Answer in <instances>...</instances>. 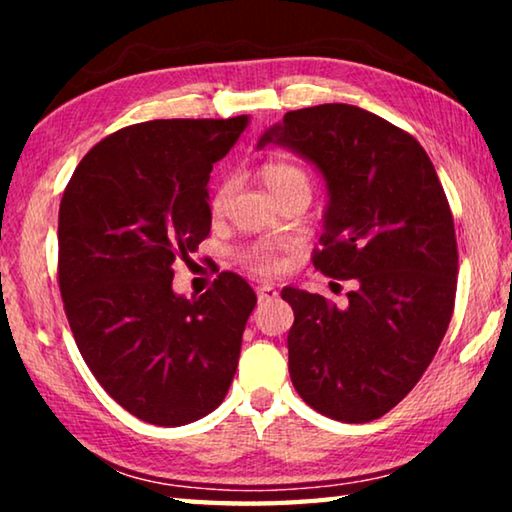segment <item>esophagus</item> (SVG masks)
<instances>
[{"mask_svg":"<svg viewBox=\"0 0 512 512\" xmlns=\"http://www.w3.org/2000/svg\"><path fill=\"white\" fill-rule=\"evenodd\" d=\"M275 298H277V289L273 287V284H259V287H257L259 305H264V302H271Z\"/></svg>","mask_w":512,"mask_h":512,"instance_id":"1","label":"esophagus"}]
</instances>
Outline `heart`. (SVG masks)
<instances>
[{
    "instance_id": "b5f03b06",
    "label": "heart",
    "mask_w": 512,
    "mask_h": 512,
    "mask_svg": "<svg viewBox=\"0 0 512 512\" xmlns=\"http://www.w3.org/2000/svg\"><path fill=\"white\" fill-rule=\"evenodd\" d=\"M259 176L266 183V187L271 189V194H280V192H287V189H305L309 192V176L305 169H300L298 164L287 162V160H268L264 162L262 167H259ZM232 192V183L230 178L221 180L219 185H216L214 194H212V210L214 212H221L225 203H228ZM241 259L253 268V271L259 273H268V271H275L277 264H280V255H277V246L275 244H268V241H259V244L248 246L244 253H241Z\"/></svg>"
}]
</instances>
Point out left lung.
<instances>
[{"instance_id": "1", "label": "left lung", "mask_w": 512, "mask_h": 512, "mask_svg": "<svg viewBox=\"0 0 512 512\" xmlns=\"http://www.w3.org/2000/svg\"><path fill=\"white\" fill-rule=\"evenodd\" d=\"M268 142L323 173L329 201L311 262L352 280L343 307L282 289L296 316L291 381L327 418L377 420L418 384L454 314L458 248L445 189L413 135L348 103L291 110L259 146Z\"/></svg>"}]
</instances>
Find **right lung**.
Listing matches in <instances>:
<instances>
[{
	"mask_svg": "<svg viewBox=\"0 0 512 512\" xmlns=\"http://www.w3.org/2000/svg\"><path fill=\"white\" fill-rule=\"evenodd\" d=\"M248 117L155 119L94 144L58 212V287L81 357L112 400L180 427L212 413L237 372L257 305L244 277L203 296L171 289L173 264L210 235L207 180Z\"/></svg>",
	"mask_w": 512,
	"mask_h": 512,
	"instance_id": "obj_1",
	"label": "right lung"
}]
</instances>
